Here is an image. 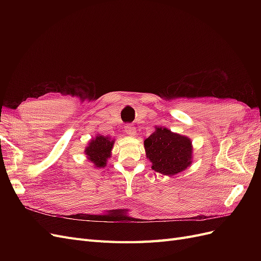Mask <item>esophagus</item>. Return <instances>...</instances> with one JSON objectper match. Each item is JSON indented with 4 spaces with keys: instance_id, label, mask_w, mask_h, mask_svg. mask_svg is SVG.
<instances>
[{
    "instance_id": "1",
    "label": "esophagus",
    "mask_w": 261,
    "mask_h": 261,
    "mask_svg": "<svg viewBox=\"0 0 261 261\" xmlns=\"http://www.w3.org/2000/svg\"><path fill=\"white\" fill-rule=\"evenodd\" d=\"M124 132L129 136H134V135H135V133H136V128L134 127V125L127 124V125L124 126Z\"/></svg>"
}]
</instances>
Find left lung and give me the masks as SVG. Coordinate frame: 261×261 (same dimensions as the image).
<instances>
[{
  "instance_id": "left-lung-1",
  "label": "left lung",
  "mask_w": 261,
  "mask_h": 261,
  "mask_svg": "<svg viewBox=\"0 0 261 261\" xmlns=\"http://www.w3.org/2000/svg\"><path fill=\"white\" fill-rule=\"evenodd\" d=\"M146 155L152 170L164 175H175L192 163V140L165 127H156L144 141Z\"/></svg>"
}]
</instances>
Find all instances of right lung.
<instances>
[{"label":"right lung","instance_id":"1","mask_svg":"<svg viewBox=\"0 0 261 261\" xmlns=\"http://www.w3.org/2000/svg\"><path fill=\"white\" fill-rule=\"evenodd\" d=\"M114 139L110 137H105L102 135L92 138L90 143L85 149V153L88 160L93 163L94 168H105L107 161L111 156V151L113 148Z\"/></svg>","mask_w":261,"mask_h":261}]
</instances>
